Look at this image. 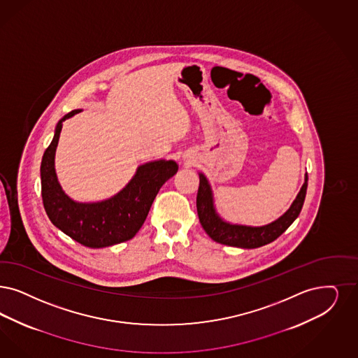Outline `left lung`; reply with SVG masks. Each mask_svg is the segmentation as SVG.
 Returning <instances> with one entry per match:
<instances>
[{"label":"left lung","mask_w":358,"mask_h":358,"mask_svg":"<svg viewBox=\"0 0 358 358\" xmlns=\"http://www.w3.org/2000/svg\"><path fill=\"white\" fill-rule=\"evenodd\" d=\"M308 187V175H305V183L301 187L297 198L292 203L291 208L285 212L280 219L264 227H245V225L228 224L223 222L213 210L211 188L203 173L199 175V189L196 195L200 224L207 232V235L224 245L238 247V248H259L282 235L288 227L300 215Z\"/></svg>","instance_id":"left-lung-1"}]
</instances>
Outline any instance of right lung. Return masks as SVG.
<instances>
[{
    "label": "right lung",
    "instance_id": "1",
    "mask_svg": "<svg viewBox=\"0 0 358 358\" xmlns=\"http://www.w3.org/2000/svg\"><path fill=\"white\" fill-rule=\"evenodd\" d=\"M80 113L74 110L58 122L53 141L41 162V191L50 222L67 236L89 248H103L133 238L146 220L160 187L178 171L173 160H158L138 169L118 195L101 203L83 204L67 198L58 185L54 154L62 122Z\"/></svg>",
    "mask_w": 358,
    "mask_h": 358
}]
</instances>
